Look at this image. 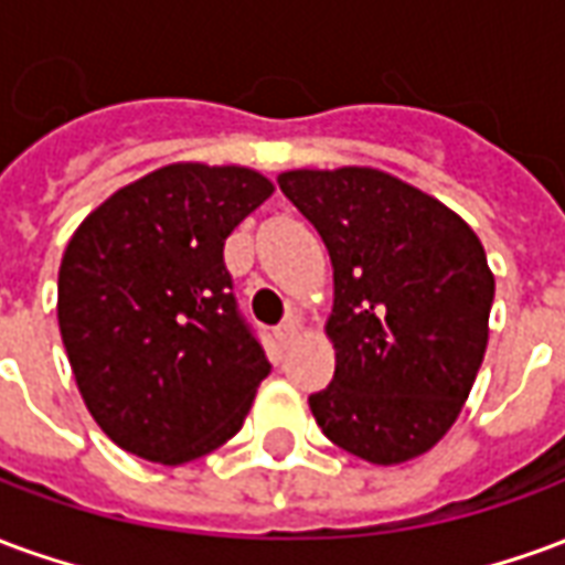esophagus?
<instances>
[{
	"instance_id": "1",
	"label": "esophagus",
	"mask_w": 565,
	"mask_h": 565,
	"mask_svg": "<svg viewBox=\"0 0 565 565\" xmlns=\"http://www.w3.org/2000/svg\"><path fill=\"white\" fill-rule=\"evenodd\" d=\"M299 330H302V320H299V315H287V318L281 320V327L275 330V339L287 348V344L296 342V335H299Z\"/></svg>"
}]
</instances>
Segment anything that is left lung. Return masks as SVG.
<instances>
[{
    "instance_id": "left-lung-1",
    "label": "left lung",
    "mask_w": 565,
    "mask_h": 565,
    "mask_svg": "<svg viewBox=\"0 0 565 565\" xmlns=\"http://www.w3.org/2000/svg\"><path fill=\"white\" fill-rule=\"evenodd\" d=\"M278 184L332 259L335 375L308 396L311 415L360 460H415L460 417L484 360V245L445 202L372 166L290 169Z\"/></svg>"
}]
</instances>
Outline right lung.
<instances>
[{
	"label": "right lung",
	"instance_id": "add662e5",
	"mask_svg": "<svg viewBox=\"0 0 565 565\" xmlns=\"http://www.w3.org/2000/svg\"><path fill=\"white\" fill-rule=\"evenodd\" d=\"M271 190L247 166L169 162L68 238L60 335L81 399L117 448L181 466L245 424L271 366L235 308L223 242Z\"/></svg>",
	"mask_w": 565,
	"mask_h": 565
}]
</instances>
